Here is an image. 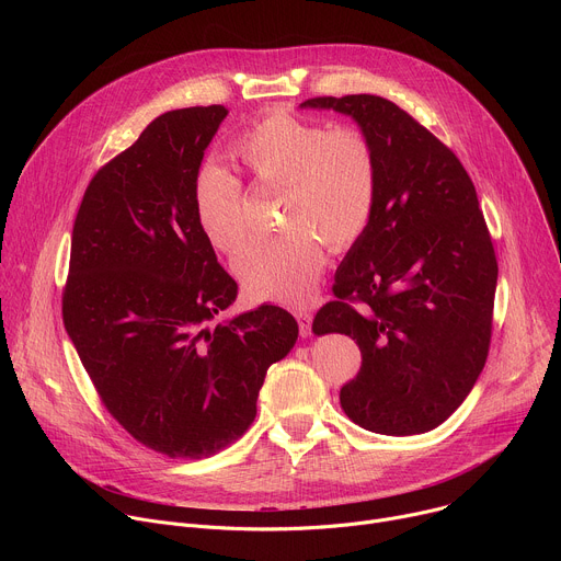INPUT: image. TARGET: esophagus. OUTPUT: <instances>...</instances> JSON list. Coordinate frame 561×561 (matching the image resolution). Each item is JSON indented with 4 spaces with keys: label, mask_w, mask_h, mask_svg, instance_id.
I'll return each instance as SVG.
<instances>
[{
    "label": "esophagus",
    "mask_w": 561,
    "mask_h": 561,
    "mask_svg": "<svg viewBox=\"0 0 561 561\" xmlns=\"http://www.w3.org/2000/svg\"><path fill=\"white\" fill-rule=\"evenodd\" d=\"M295 317H297V324H299V335L308 337L310 335V327H312V314L308 310H297Z\"/></svg>",
    "instance_id": "esophagus-1"
}]
</instances>
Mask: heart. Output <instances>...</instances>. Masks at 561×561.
I'll return each instance as SVG.
<instances>
[{
    "label": "heart",
    "instance_id": "b5f03b06",
    "mask_svg": "<svg viewBox=\"0 0 561 561\" xmlns=\"http://www.w3.org/2000/svg\"><path fill=\"white\" fill-rule=\"evenodd\" d=\"M257 184L282 186L284 221L275 237H257L234 260L244 286L264 299L304 301L324 268L322 239L344 249L368 228L379 188L377 154L355 126L268 115L232 146ZM193 208L208 242L232 253L247 237L242 184L217 164L193 184Z\"/></svg>",
    "mask_w": 561,
    "mask_h": 561
}]
</instances>
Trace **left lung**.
I'll return each mask as SVG.
<instances>
[{
    "mask_svg": "<svg viewBox=\"0 0 561 561\" xmlns=\"http://www.w3.org/2000/svg\"><path fill=\"white\" fill-rule=\"evenodd\" d=\"M301 108L351 115L379 169L373 219L335 273L337 299L312 319L314 335L344 333L362 351L342 409L379 435L433 431L472 390L491 346L497 257L474 186L446 144L383 98Z\"/></svg>",
    "mask_w": 561,
    "mask_h": 561,
    "instance_id": "8db88e82",
    "label": "left lung"
}]
</instances>
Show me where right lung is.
Instances as JSON below:
<instances>
[{"label": "right lung", "mask_w": 561, "mask_h": 561, "mask_svg": "<svg viewBox=\"0 0 561 561\" xmlns=\"http://www.w3.org/2000/svg\"><path fill=\"white\" fill-rule=\"evenodd\" d=\"M228 111H169L91 180L77 210L64 327L106 411L146 448L208 457L257 415L271 364L297 342L271 304L208 327L237 297L195 208L204 150Z\"/></svg>", "instance_id": "add662e5"}]
</instances>
